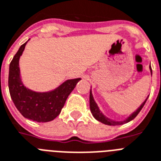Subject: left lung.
Returning <instances> with one entry per match:
<instances>
[{"mask_svg":"<svg viewBox=\"0 0 161 161\" xmlns=\"http://www.w3.org/2000/svg\"><path fill=\"white\" fill-rule=\"evenodd\" d=\"M150 71H151V75L152 76V69H151V64H150ZM149 96L147 97L143 103H142V105L140 106L139 108H137L136 110L134 112H132L131 114L128 117H126L125 120H122V121H117V120H112V119L108 118V117H106L105 115L103 114V112H101V110L99 109L98 106L97 104V103L95 102L93 98V96H92V89H90V96H89V104H90V110H91V112H92V116L95 119H96L97 121H100L102 123L106 124V125H108V126H118V125H123L125 123H127L129 121H130L131 120L135 118L136 117L138 113L141 112V110L142 109V108L144 107L145 103L147 101V99H148Z\"/></svg>","mask_w":161,"mask_h":161,"instance_id":"obj_1","label":"left lung"}]
</instances>
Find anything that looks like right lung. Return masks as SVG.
<instances>
[{
    "instance_id": "add662e5",
    "label": "right lung",
    "mask_w": 161,
    "mask_h": 161,
    "mask_svg": "<svg viewBox=\"0 0 161 161\" xmlns=\"http://www.w3.org/2000/svg\"><path fill=\"white\" fill-rule=\"evenodd\" d=\"M29 40L19 47L10 64L9 91L15 108L23 117L37 122H48L60 114L68 97L81 78L68 79L48 92H35L25 87L20 76L19 60Z\"/></svg>"
}]
</instances>
